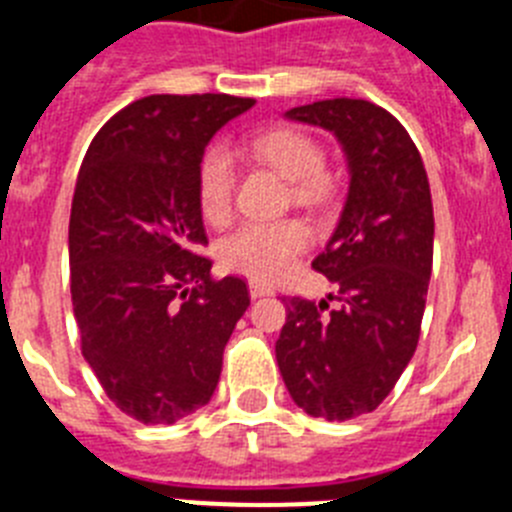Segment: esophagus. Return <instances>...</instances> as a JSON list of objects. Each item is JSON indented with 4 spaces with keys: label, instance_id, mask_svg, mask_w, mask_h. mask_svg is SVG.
I'll return each instance as SVG.
<instances>
[{
    "label": "esophagus",
    "instance_id": "1",
    "mask_svg": "<svg viewBox=\"0 0 512 512\" xmlns=\"http://www.w3.org/2000/svg\"><path fill=\"white\" fill-rule=\"evenodd\" d=\"M248 292H251L253 300H259V297L274 295V289L266 287V284H261V282H248Z\"/></svg>",
    "mask_w": 512,
    "mask_h": 512
}]
</instances>
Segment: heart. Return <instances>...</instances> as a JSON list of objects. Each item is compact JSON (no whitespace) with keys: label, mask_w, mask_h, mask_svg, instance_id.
I'll return each instance as SVG.
<instances>
[{"label":"heart","mask_w":512,"mask_h":512,"mask_svg":"<svg viewBox=\"0 0 512 512\" xmlns=\"http://www.w3.org/2000/svg\"><path fill=\"white\" fill-rule=\"evenodd\" d=\"M251 151L279 171L284 179L295 182V197L300 202H318L328 189L323 174V151L310 135L292 128L266 130L256 135ZM235 169L233 158L225 148H212L205 153L197 176V197L200 210L210 223H223L230 215L233 202ZM307 228L297 220H251L228 233L220 241V261L225 269L241 271L259 282H271L297 253L307 246Z\"/></svg>","instance_id":"1"}]
</instances>
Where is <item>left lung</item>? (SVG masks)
Returning <instances> with one entry per match:
<instances>
[{"mask_svg": "<svg viewBox=\"0 0 512 512\" xmlns=\"http://www.w3.org/2000/svg\"><path fill=\"white\" fill-rule=\"evenodd\" d=\"M284 117L336 135L348 194L325 251L312 261L336 284L341 305L284 300L277 364L297 408L348 420L377 410L418 346L433 266L431 187L408 130L377 104L323 99Z\"/></svg>", "mask_w": 512, "mask_h": 512, "instance_id": "8db88e82", "label": "left lung"}]
</instances>
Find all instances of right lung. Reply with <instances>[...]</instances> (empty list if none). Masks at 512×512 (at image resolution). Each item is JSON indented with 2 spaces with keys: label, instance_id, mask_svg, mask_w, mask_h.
I'll return each instance as SVG.
<instances>
[{
  "label": "right lung",
  "instance_id": "1",
  "mask_svg": "<svg viewBox=\"0 0 512 512\" xmlns=\"http://www.w3.org/2000/svg\"><path fill=\"white\" fill-rule=\"evenodd\" d=\"M228 94H151L89 146L69 223L81 354L117 408L171 425L207 405L251 305L243 279L210 277L197 176L212 135L253 107Z\"/></svg>",
  "mask_w": 512,
  "mask_h": 512
}]
</instances>
